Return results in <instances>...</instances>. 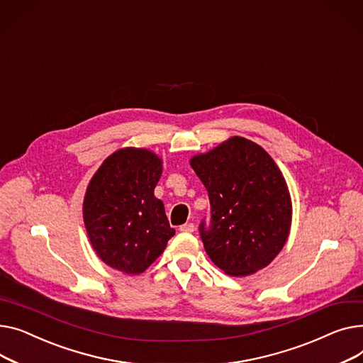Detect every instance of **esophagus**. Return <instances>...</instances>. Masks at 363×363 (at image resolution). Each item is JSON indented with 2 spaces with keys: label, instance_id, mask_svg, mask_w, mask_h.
<instances>
[{
  "label": "esophagus",
  "instance_id": "esophagus-1",
  "mask_svg": "<svg viewBox=\"0 0 363 363\" xmlns=\"http://www.w3.org/2000/svg\"><path fill=\"white\" fill-rule=\"evenodd\" d=\"M180 231H183V233H194L195 231V225L191 224V223H186V224H183V225H180V228H179Z\"/></svg>",
  "mask_w": 363,
  "mask_h": 363
}]
</instances>
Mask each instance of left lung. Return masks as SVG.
Here are the masks:
<instances>
[{"instance_id": "8db88e82", "label": "left lung", "mask_w": 363, "mask_h": 363, "mask_svg": "<svg viewBox=\"0 0 363 363\" xmlns=\"http://www.w3.org/2000/svg\"><path fill=\"white\" fill-rule=\"evenodd\" d=\"M190 165L208 190L209 221H201L199 234L211 261L234 277L267 267L283 249L291 223L289 189L274 160L236 136Z\"/></svg>"}]
</instances>
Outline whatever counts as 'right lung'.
I'll return each mask as SVG.
<instances>
[{
	"instance_id": "add662e5",
	"label": "right lung",
	"mask_w": 363,
	"mask_h": 363,
	"mask_svg": "<svg viewBox=\"0 0 363 363\" xmlns=\"http://www.w3.org/2000/svg\"><path fill=\"white\" fill-rule=\"evenodd\" d=\"M161 173L155 154L125 147L106 158L92 177L83 220L94 250L111 268L143 272L174 236L164 203L154 196Z\"/></svg>"
}]
</instances>
